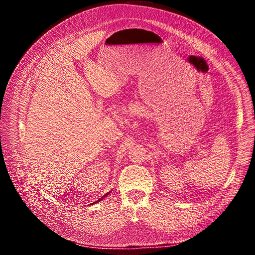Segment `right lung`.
<instances>
[{"label":"right lung","instance_id":"1","mask_svg":"<svg viewBox=\"0 0 255 255\" xmlns=\"http://www.w3.org/2000/svg\"><path fill=\"white\" fill-rule=\"evenodd\" d=\"M104 197H105V196H104Z\"/></svg>","mask_w":255,"mask_h":255}]
</instances>
